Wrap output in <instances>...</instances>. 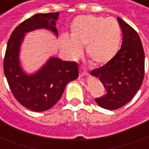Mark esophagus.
<instances>
[{
    "label": "esophagus",
    "mask_w": 149,
    "mask_h": 149,
    "mask_svg": "<svg viewBox=\"0 0 149 149\" xmlns=\"http://www.w3.org/2000/svg\"><path fill=\"white\" fill-rule=\"evenodd\" d=\"M79 69H80V75H81V76H86V75H87V72L83 69V68H80Z\"/></svg>",
    "instance_id": "34e87169"
}]
</instances>
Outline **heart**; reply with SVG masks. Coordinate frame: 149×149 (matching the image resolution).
<instances>
[{
  "label": "heart",
  "mask_w": 149,
  "mask_h": 149,
  "mask_svg": "<svg viewBox=\"0 0 149 149\" xmlns=\"http://www.w3.org/2000/svg\"><path fill=\"white\" fill-rule=\"evenodd\" d=\"M121 40V28L115 19L85 15L72 21L70 38L63 36L62 46L72 58L80 55L85 47L87 58L95 65H103L117 55Z\"/></svg>",
  "instance_id": "1"
}]
</instances>
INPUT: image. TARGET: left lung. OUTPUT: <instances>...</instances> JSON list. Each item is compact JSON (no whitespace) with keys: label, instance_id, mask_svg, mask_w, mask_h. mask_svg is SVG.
<instances>
[{"label":"left lung","instance_id":"obj_1","mask_svg":"<svg viewBox=\"0 0 149 149\" xmlns=\"http://www.w3.org/2000/svg\"><path fill=\"white\" fill-rule=\"evenodd\" d=\"M118 22L123 32L121 49L110 62L91 72L106 90L104 95L95 101L108 110L118 109L129 102L144 77V51L139 34L120 17Z\"/></svg>","mask_w":149,"mask_h":149}]
</instances>
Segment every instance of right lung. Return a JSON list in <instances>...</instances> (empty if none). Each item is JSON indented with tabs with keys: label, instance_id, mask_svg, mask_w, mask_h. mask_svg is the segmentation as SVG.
<instances>
[{
	"label": "right lung",
	"instance_id": "add662e5",
	"mask_svg": "<svg viewBox=\"0 0 149 149\" xmlns=\"http://www.w3.org/2000/svg\"><path fill=\"white\" fill-rule=\"evenodd\" d=\"M59 12L36 14L24 21L11 33L4 58V73L11 93L22 106L34 112L53 107L61 98L68 82L79 76L77 63L51 57L33 74L23 71L20 63V49L25 33L47 29L58 36L56 21Z\"/></svg>",
	"mask_w": 149,
	"mask_h": 149
}]
</instances>
